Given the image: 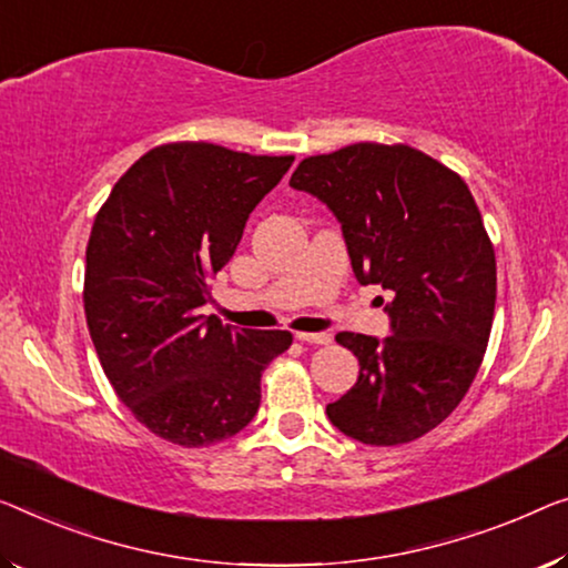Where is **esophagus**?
Here are the masks:
<instances>
[{
  "instance_id": "1",
  "label": "esophagus",
  "mask_w": 568,
  "mask_h": 568,
  "mask_svg": "<svg viewBox=\"0 0 568 568\" xmlns=\"http://www.w3.org/2000/svg\"><path fill=\"white\" fill-rule=\"evenodd\" d=\"M295 338H298V342H306V344H328V342H332V336L324 334V332H318V334L298 332V334H295Z\"/></svg>"
}]
</instances>
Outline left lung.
<instances>
[{
    "mask_svg": "<svg viewBox=\"0 0 568 568\" xmlns=\"http://www.w3.org/2000/svg\"><path fill=\"white\" fill-rule=\"evenodd\" d=\"M291 185L342 224L354 277L393 295L383 342L336 334L359 377L326 416L369 446L416 442L467 395L493 332L497 265L477 203L426 152L377 142L306 158Z\"/></svg>",
    "mask_w": 568,
    "mask_h": 568,
    "instance_id": "1",
    "label": "left lung"
}]
</instances>
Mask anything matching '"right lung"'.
I'll list each match as a JSON object with an SVG mask.
<instances>
[{"label":"right lung","mask_w":568,"mask_h":568,"mask_svg":"<svg viewBox=\"0 0 568 568\" xmlns=\"http://www.w3.org/2000/svg\"><path fill=\"white\" fill-rule=\"evenodd\" d=\"M293 155L209 142L142 155L109 193L87 247L83 308L104 375L142 426L199 448L255 418L260 377L293 344L203 316L209 281L232 260L257 203Z\"/></svg>","instance_id":"add662e5"}]
</instances>
